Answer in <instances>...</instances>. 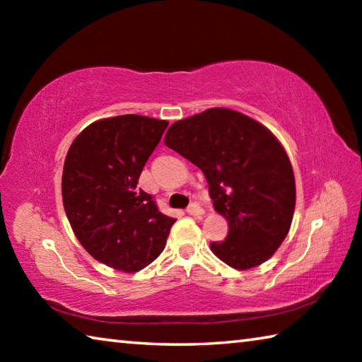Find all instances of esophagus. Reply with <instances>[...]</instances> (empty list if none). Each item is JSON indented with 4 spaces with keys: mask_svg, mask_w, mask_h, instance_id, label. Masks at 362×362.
Instances as JSON below:
<instances>
[{
    "mask_svg": "<svg viewBox=\"0 0 362 362\" xmlns=\"http://www.w3.org/2000/svg\"><path fill=\"white\" fill-rule=\"evenodd\" d=\"M187 212L189 214V216L199 217V216H203V214H204V209H203V207H201L199 204H196V203H193L192 206H189V207H188V209H187Z\"/></svg>",
    "mask_w": 362,
    "mask_h": 362,
    "instance_id": "obj_1",
    "label": "esophagus"
}]
</instances>
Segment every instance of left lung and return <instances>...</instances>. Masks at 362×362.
Here are the masks:
<instances>
[{
    "label": "left lung",
    "mask_w": 362,
    "mask_h": 362,
    "mask_svg": "<svg viewBox=\"0 0 362 362\" xmlns=\"http://www.w3.org/2000/svg\"><path fill=\"white\" fill-rule=\"evenodd\" d=\"M164 144L198 166L228 235L211 250L235 269L262 265L283 244L296 209V179L284 146L250 116L209 108L175 121Z\"/></svg>",
    "instance_id": "8db88e82"
}]
</instances>
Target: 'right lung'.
Masks as SVG:
<instances>
[{"instance_id": "1", "label": "right lung", "mask_w": 362, "mask_h": 362, "mask_svg": "<svg viewBox=\"0 0 362 362\" xmlns=\"http://www.w3.org/2000/svg\"><path fill=\"white\" fill-rule=\"evenodd\" d=\"M168 124L142 115L99 119L66 153L65 214L81 246L110 268L136 273L166 246L175 218L159 212L137 183Z\"/></svg>"}]
</instances>
